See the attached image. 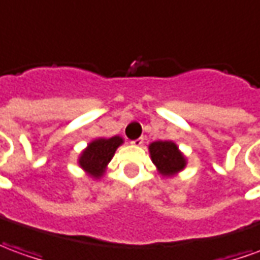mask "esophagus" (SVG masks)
Listing matches in <instances>:
<instances>
[{
	"label": "esophagus",
	"mask_w": 260,
	"mask_h": 260,
	"mask_svg": "<svg viewBox=\"0 0 260 260\" xmlns=\"http://www.w3.org/2000/svg\"><path fill=\"white\" fill-rule=\"evenodd\" d=\"M132 145H134V146H141V145H142L143 143V138H138V139H135V141H132Z\"/></svg>",
	"instance_id": "34e87169"
}]
</instances>
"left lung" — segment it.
Returning a JSON list of instances; mask_svg holds the SVG:
<instances>
[{
    "label": "left lung",
    "instance_id": "8db88e82",
    "mask_svg": "<svg viewBox=\"0 0 260 260\" xmlns=\"http://www.w3.org/2000/svg\"><path fill=\"white\" fill-rule=\"evenodd\" d=\"M149 155L161 177L172 179L187 166V157L173 141H156L149 143Z\"/></svg>",
    "mask_w": 260,
    "mask_h": 260
}]
</instances>
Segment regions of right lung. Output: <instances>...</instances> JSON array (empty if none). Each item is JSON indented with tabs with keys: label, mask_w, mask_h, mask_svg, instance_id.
<instances>
[{
	"label": "right lung",
	"mask_w": 260,
	"mask_h": 260,
	"mask_svg": "<svg viewBox=\"0 0 260 260\" xmlns=\"http://www.w3.org/2000/svg\"><path fill=\"white\" fill-rule=\"evenodd\" d=\"M124 139L119 135L112 138H97L91 142L87 143V146L79 155L77 163L87 176H90L94 180H100L108 169V163L115 155Z\"/></svg>",
	"instance_id": "1"
}]
</instances>
